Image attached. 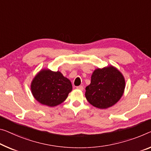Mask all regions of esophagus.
<instances>
[{
	"mask_svg": "<svg viewBox=\"0 0 151 151\" xmlns=\"http://www.w3.org/2000/svg\"><path fill=\"white\" fill-rule=\"evenodd\" d=\"M78 90H83V87L82 86H77V88H76Z\"/></svg>",
	"mask_w": 151,
	"mask_h": 151,
	"instance_id": "34e87169",
	"label": "esophagus"
}]
</instances>
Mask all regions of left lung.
<instances>
[{
  "instance_id": "1",
  "label": "left lung",
  "mask_w": 151,
  "mask_h": 151,
  "mask_svg": "<svg viewBox=\"0 0 151 151\" xmlns=\"http://www.w3.org/2000/svg\"><path fill=\"white\" fill-rule=\"evenodd\" d=\"M125 85L124 76L113 66L98 68L92 73L90 84L86 88V98L95 107L109 108L121 99Z\"/></svg>"
}]
</instances>
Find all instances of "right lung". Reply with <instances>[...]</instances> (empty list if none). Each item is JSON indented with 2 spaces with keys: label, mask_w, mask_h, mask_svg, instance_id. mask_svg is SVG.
Returning a JSON list of instances; mask_svg holds the SVG:
<instances>
[{
  "label": "right lung",
  "mask_w": 151,
  "mask_h": 151,
  "mask_svg": "<svg viewBox=\"0 0 151 151\" xmlns=\"http://www.w3.org/2000/svg\"><path fill=\"white\" fill-rule=\"evenodd\" d=\"M32 93L37 101L48 106L59 105L72 90L70 80L60 71L42 69L32 80Z\"/></svg>",
  "instance_id": "obj_1"
}]
</instances>
